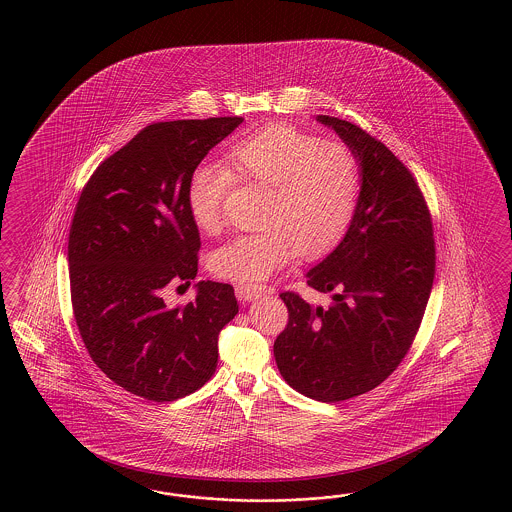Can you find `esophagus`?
Instances as JSON below:
<instances>
[{
	"mask_svg": "<svg viewBox=\"0 0 512 512\" xmlns=\"http://www.w3.org/2000/svg\"><path fill=\"white\" fill-rule=\"evenodd\" d=\"M274 289L266 287V285H259V283H240L236 285V296L242 302H251L257 300L259 296L270 295Z\"/></svg>",
	"mask_w": 512,
	"mask_h": 512,
	"instance_id": "34e87169",
	"label": "esophagus"
}]
</instances>
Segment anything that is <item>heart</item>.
I'll list each match as a JSON object with an SVG mask.
<instances>
[{
	"label": "heart",
	"instance_id": "obj_1",
	"mask_svg": "<svg viewBox=\"0 0 512 512\" xmlns=\"http://www.w3.org/2000/svg\"><path fill=\"white\" fill-rule=\"evenodd\" d=\"M240 180L266 187L259 231L238 234L210 255L223 279L257 283L272 276L296 251L319 255L338 244L357 214L362 171L357 154L291 125H268L236 140L229 152ZM229 165L202 161L187 184V206L202 233L223 225V204L236 186Z\"/></svg>",
	"mask_w": 512,
	"mask_h": 512
}]
</instances>
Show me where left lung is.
<instances>
[{
    "instance_id": "8db88e82",
    "label": "left lung",
    "mask_w": 512,
    "mask_h": 512,
    "mask_svg": "<svg viewBox=\"0 0 512 512\" xmlns=\"http://www.w3.org/2000/svg\"><path fill=\"white\" fill-rule=\"evenodd\" d=\"M357 154V214L336 249L306 274L332 293L313 306L281 293L289 323L274 341L281 377L317 402L336 403L381 385L417 336L435 274L432 217L413 174L358 125L319 114Z\"/></svg>"
}]
</instances>
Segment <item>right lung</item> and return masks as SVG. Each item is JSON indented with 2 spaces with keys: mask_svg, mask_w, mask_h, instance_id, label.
<instances>
[{
  "mask_svg": "<svg viewBox=\"0 0 512 512\" xmlns=\"http://www.w3.org/2000/svg\"><path fill=\"white\" fill-rule=\"evenodd\" d=\"M242 122L148 125L80 193L67 251L78 332L97 368L144 400L174 402L201 388L216 372L217 336L238 313L229 283L199 281L187 306H169L163 293L197 276L191 172Z\"/></svg>",
  "mask_w": 512,
  "mask_h": 512,
  "instance_id": "1",
  "label": "right lung"
}]
</instances>
